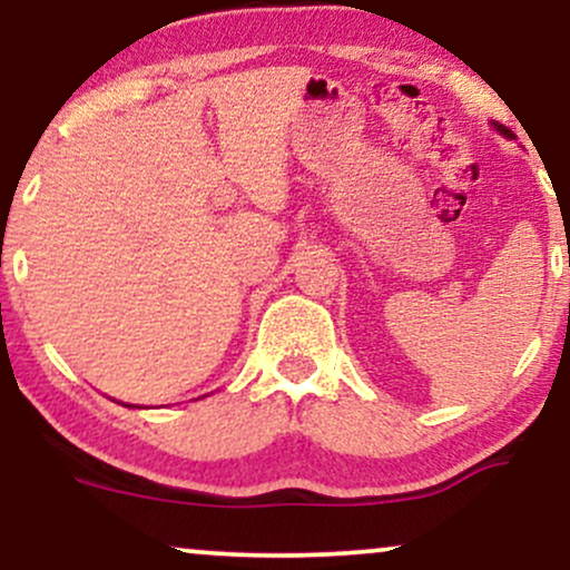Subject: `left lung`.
I'll return each mask as SVG.
<instances>
[{"instance_id":"1","label":"left lung","mask_w":570,"mask_h":570,"mask_svg":"<svg viewBox=\"0 0 570 570\" xmlns=\"http://www.w3.org/2000/svg\"><path fill=\"white\" fill-rule=\"evenodd\" d=\"M493 128H495V130H501L503 136H512V130H509V128H503V126H495V122H493Z\"/></svg>"}]
</instances>
